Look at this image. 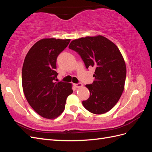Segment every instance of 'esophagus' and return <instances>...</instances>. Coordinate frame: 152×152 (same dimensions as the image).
Instances as JSON below:
<instances>
[{
    "instance_id": "34e87169",
    "label": "esophagus",
    "mask_w": 152,
    "mask_h": 152,
    "mask_svg": "<svg viewBox=\"0 0 152 152\" xmlns=\"http://www.w3.org/2000/svg\"><path fill=\"white\" fill-rule=\"evenodd\" d=\"M74 86L75 87H77V88H79V87H80L82 86H83V84H82V83H77V84H75Z\"/></svg>"
}]
</instances>
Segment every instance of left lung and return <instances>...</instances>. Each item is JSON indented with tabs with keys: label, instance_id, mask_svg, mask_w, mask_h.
<instances>
[{
	"label": "left lung",
	"instance_id": "obj_1",
	"mask_svg": "<svg viewBox=\"0 0 152 152\" xmlns=\"http://www.w3.org/2000/svg\"><path fill=\"white\" fill-rule=\"evenodd\" d=\"M68 48L80 55L86 68H95V80L86 85L90 96L82 104L94 114L108 112L120 99L126 78V63L118 48L102 35L73 40Z\"/></svg>",
	"mask_w": 152,
	"mask_h": 152
}]
</instances>
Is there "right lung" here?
<instances>
[{"label": "right lung", "instance_id": "obj_1", "mask_svg": "<svg viewBox=\"0 0 152 152\" xmlns=\"http://www.w3.org/2000/svg\"><path fill=\"white\" fill-rule=\"evenodd\" d=\"M70 39H43L31 48L22 68V86L27 102L42 117L53 119L64 111L72 84L54 80L56 59Z\"/></svg>", "mask_w": 152, "mask_h": 152}]
</instances>
